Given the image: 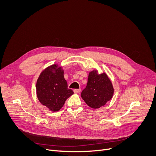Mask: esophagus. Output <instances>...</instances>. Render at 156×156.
<instances>
[{
    "mask_svg": "<svg viewBox=\"0 0 156 156\" xmlns=\"http://www.w3.org/2000/svg\"><path fill=\"white\" fill-rule=\"evenodd\" d=\"M73 91L75 93H79L81 91V89H75Z\"/></svg>",
    "mask_w": 156,
    "mask_h": 156,
    "instance_id": "1",
    "label": "esophagus"
}]
</instances>
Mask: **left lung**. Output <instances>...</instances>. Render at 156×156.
Returning <instances> with one entry per match:
<instances>
[{
  "instance_id": "1",
  "label": "left lung",
  "mask_w": 156,
  "mask_h": 156,
  "mask_svg": "<svg viewBox=\"0 0 156 156\" xmlns=\"http://www.w3.org/2000/svg\"><path fill=\"white\" fill-rule=\"evenodd\" d=\"M114 94V87L107 75L103 73L98 74L96 70L89 73L86 87L81 96L90 107L98 108L110 101Z\"/></svg>"
}]
</instances>
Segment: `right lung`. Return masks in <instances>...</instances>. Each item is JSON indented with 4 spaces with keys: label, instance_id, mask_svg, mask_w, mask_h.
I'll return each mask as SVG.
<instances>
[{
    "label": "right lung",
    "instance_id": "obj_1",
    "mask_svg": "<svg viewBox=\"0 0 156 156\" xmlns=\"http://www.w3.org/2000/svg\"><path fill=\"white\" fill-rule=\"evenodd\" d=\"M36 94L42 105L56 112L63 107L73 91L68 88L67 82L63 76V70L54 64L39 75L36 83Z\"/></svg>",
    "mask_w": 156,
    "mask_h": 156
}]
</instances>
